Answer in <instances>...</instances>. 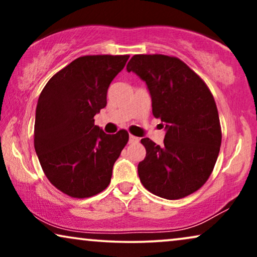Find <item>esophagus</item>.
I'll return each instance as SVG.
<instances>
[{"mask_svg":"<svg viewBox=\"0 0 257 257\" xmlns=\"http://www.w3.org/2000/svg\"><path fill=\"white\" fill-rule=\"evenodd\" d=\"M139 142V138H137V137L130 135L128 137V143L130 144H135V143H138Z\"/></svg>","mask_w":257,"mask_h":257,"instance_id":"esophagus-1","label":"esophagus"}]
</instances>
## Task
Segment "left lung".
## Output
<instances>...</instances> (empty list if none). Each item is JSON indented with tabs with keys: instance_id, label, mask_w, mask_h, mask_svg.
Segmentation results:
<instances>
[{
	"instance_id": "8db88e82",
	"label": "left lung",
	"mask_w": 257,
	"mask_h": 257,
	"mask_svg": "<svg viewBox=\"0 0 257 257\" xmlns=\"http://www.w3.org/2000/svg\"><path fill=\"white\" fill-rule=\"evenodd\" d=\"M126 70L146 83L153 115L166 128L164 145L142 139L146 157L138 165L140 181L160 198H185L208 180L220 152L222 135L213 94L177 57L135 55Z\"/></svg>"
}]
</instances>
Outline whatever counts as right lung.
Here are the masks:
<instances>
[{
  "instance_id": "1",
  "label": "right lung",
  "mask_w": 257,
  "mask_h": 257,
  "mask_svg": "<svg viewBox=\"0 0 257 257\" xmlns=\"http://www.w3.org/2000/svg\"><path fill=\"white\" fill-rule=\"evenodd\" d=\"M128 57L77 58L51 77L38 98L35 151L48 180L71 198H90L104 191L128 142L126 130L106 135L93 119L106 106L108 86Z\"/></svg>"
}]
</instances>
